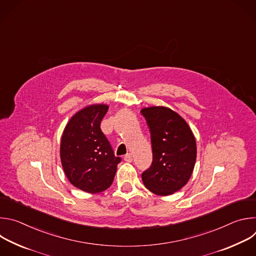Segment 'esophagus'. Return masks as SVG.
<instances>
[{
  "mask_svg": "<svg viewBox=\"0 0 256 256\" xmlns=\"http://www.w3.org/2000/svg\"><path fill=\"white\" fill-rule=\"evenodd\" d=\"M124 161H126V162L130 163V162H132V155L130 153H128V155H126V156H124Z\"/></svg>",
  "mask_w": 256,
  "mask_h": 256,
  "instance_id": "obj_1",
  "label": "esophagus"
}]
</instances>
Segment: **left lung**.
Returning a JSON list of instances; mask_svg holds the SVG:
<instances>
[{
	"label": "left lung",
	"mask_w": 256,
	"mask_h": 256,
	"mask_svg": "<svg viewBox=\"0 0 256 256\" xmlns=\"http://www.w3.org/2000/svg\"><path fill=\"white\" fill-rule=\"evenodd\" d=\"M151 134L153 162L142 172L144 186L157 196H170L184 188L196 160L194 134L177 112L165 106L140 109Z\"/></svg>",
	"instance_id": "obj_1"
}]
</instances>
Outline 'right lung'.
Wrapping results in <instances>:
<instances>
[{
	"mask_svg": "<svg viewBox=\"0 0 256 256\" xmlns=\"http://www.w3.org/2000/svg\"><path fill=\"white\" fill-rule=\"evenodd\" d=\"M107 110V104L80 109L68 122L60 138V162L68 180L89 194L110 186L120 162L100 128Z\"/></svg>",
	"mask_w": 256,
	"mask_h": 256,
	"instance_id": "1",
	"label": "right lung"
}]
</instances>
